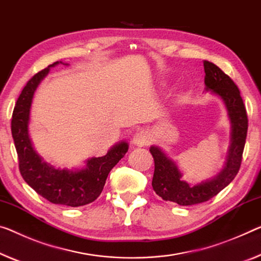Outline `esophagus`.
Segmentation results:
<instances>
[{"label":"esophagus","mask_w":261,"mask_h":261,"mask_svg":"<svg viewBox=\"0 0 261 261\" xmlns=\"http://www.w3.org/2000/svg\"><path fill=\"white\" fill-rule=\"evenodd\" d=\"M133 142L136 146H147V144H149L150 142V135L148 134V132H144L141 130L139 132V133H136L134 135V139H133Z\"/></svg>","instance_id":"1"}]
</instances>
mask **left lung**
Listing matches in <instances>:
<instances>
[{"label": "left lung", "mask_w": 261, "mask_h": 261, "mask_svg": "<svg viewBox=\"0 0 261 261\" xmlns=\"http://www.w3.org/2000/svg\"><path fill=\"white\" fill-rule=\"evenodd\" d=\"M203 64L206 90H212L224 100L232 122V143L225 168L211 181L190 187L187 182L182 181V175L177 167L160 148L153 146L149 149L155 163L151 182L154 191L166 202L177 203L183 206L206 202L232 182L242 166L247 135V113L238 86L214 63L204 61Z\"/></svg>", "instance_id": "obj_1"}]
</instances>
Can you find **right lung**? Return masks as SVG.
<instances>
[{
    "label": "right lung",
    "mask_w": 261,
    "mask_h": 261,
    "mask_svg": "<svg viewBox=\"0 0 261 261\" xmlns=\"http://www.w3.org/2000/svg\"><path fill=\"white\" fill-rule=\"evenodd\" d=\"M50 66L28 80L15 103L11 134L17 151L19 172L24 181L49 202L73 207L83 206L99 197L112 168L127 153L128 144L121 142L112 148L105 156L89 160L87 167L80 171L55 169L43 162L31 146L28 121L34 92L39 82L47 74Z\"/></svg>",
    "instance_id": "obj_1"
}]
</instances>
